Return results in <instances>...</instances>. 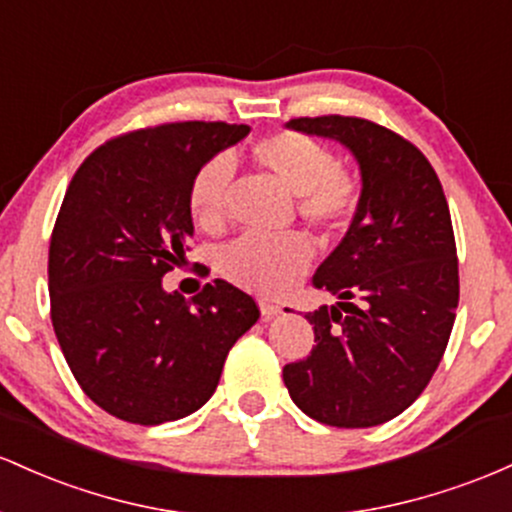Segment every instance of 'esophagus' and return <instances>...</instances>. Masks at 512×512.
Returning a JSON list of instances; mask_svg holds the SVG:
<instances>
[{"label": "esophagus", "mask_w": 512, "mask_h": 512, "mask_svg": "<svg viewBox=\"0 0 512 512\" xmlns=\"http://www.w3.org/2000/svg\"><path fill=\"white\" fill-rule=\"evenodd\" d=\"M258 307H261V314H263V317H266V319L278 317V314L283 312V307H280V304L268 302V300H261V302H258Z\"/></svg>", "instance_id": "34e87169"}]
</instances>
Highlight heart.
Masks as SVG:
<instances>
[{
    "label": "heart",
    "mask_w": 512,
    "mask_h": 512,
    "mask_svg": "<svg viewBox=\"0 0 512 512\" xmlns=\"http://www.w3.org/2000/svg\"><path fill=\"white\" fill-rule=\"evenodd\" d=\"M256 166L297 193V210L309 227L321 234L341 232L358 210V183L336 164L324 142L304 132H273L251 145ZM232 164L215 157L195 171L188 188V212L195 227L217 232L225 222ZM312 249L297 234L278 239L244 237L225 254V273L232 283L263 295H280L307 271Z\"/></svg>",
    "instance_id": "1"
}]
</instances>
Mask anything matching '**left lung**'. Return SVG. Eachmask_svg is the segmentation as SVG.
Here are the masks:
<instances>
[{"label": "left lung", "instance_id": "left-lung-1", "mask_svg": "<svg viewBox=\"0 0 512 512\" xmlns=\"http://www.w3.org/2000/svg\"><path fill=\"white\" fill-rule=\"evenodd\" d=\"M287 128L341 142L363 191L312 278L338 302L307 314L317 346L283 367L285 387L326 426H380L421 396L450 341L459 302L450 208L421 149L372 120L295 118Z\"/></svg>", "mask_w": 512, "mask_h": 512}]
</instances>
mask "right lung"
I'll use <instances>...</instances> for the list:
<instances>
[{"instance_id": "obj_1", "label": "right lung", "mask_w": 512, "mask_h": 512, "mask_svg": "<svg viewBox=\"0 0 512 512\" xmlns=\"http://www.w3.org/2000/svg\"><path fill=\"white\" fill-rule=\"evenodd\" d=\"M249 125L166 123L101 145L79 166L48 256L53 329L84 394L140 426L179 421L215 394L254 297L215 280L186 300L162 278L186 261L195 171Z\"/></svg>"}]
</instances>
